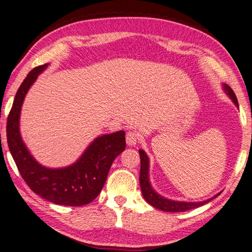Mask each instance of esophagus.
Masks as SVG:
<instances>
[{
    "mask_svg": "<svg viewBox=\"0 0 252 252\" xmlns=\"http://www.w3.org/2000/svg\"><path fill=\"white\" fill-rule=\"evenodd\" d=\"M138 139H139V137H138V134L134 132V131H128L127 133H126V143H127V145L128 146H134V145H137V143H138Z\"/></svg>",
    "mask_w": 252,
    "mask_h": 252,
    "instance_id": "1",
    "label": "esophagus"
}]
</instances>
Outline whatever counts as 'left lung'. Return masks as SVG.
<instances>
[{
  "label": "left lung",
  "mask_w": 252,
  "mask_h": 252,
  "mask_svg": "<svg viewBox=\"0 0 252 252\" xmlns=\"http://www.w3.org/2000/svg\"><path fill=\"white\" fill-rule=\"evenodd\" d=\"M222 88L224 92L228 95L231 100L234 102V105L238 108V102L237 98L234 94V92L229 85L223 84ZM139 155H140V160H141V168H140V186H141V191H142L143 198L147 203L154 206L158 210L163 211V212H170V213H176V212H186L189 210H192V208H197L202 205H204L208 202L212 201L213 199L217 198L218 195L221 193V191L218 192L214 197L200 201V202H186V201H175V200H170L165 197H162L161 194H159L156 190L153 188L152 184L150 182V159L147 157L146 153L143 150H139Z\"/></svg>",
  "instance_id": "obj_1"
}]
</instances>
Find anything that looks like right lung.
Returning a JSON list of instances; mask_svg holds the SVG:
<instances>
[{"label": "right lung", "instance_id": "obj_1", "mask_svg": "<svg viewBox=\"0 0 252 252\" xmlns=\"http://www.w3.org/2000/svg\"><path fill=\"white\" fill-rule=\"evenodd\" d=\"M49 64L29 72L15 96L7 119V143L22 179L42 199L58 205L82 206L100 193L114 159L125 150V131L102 134L94 139L76 162L64 168H47L32 156L20 133V114L24 98Z\"/></svg>", "mask_w": 252, "mask_h": 252}]
</instances>
